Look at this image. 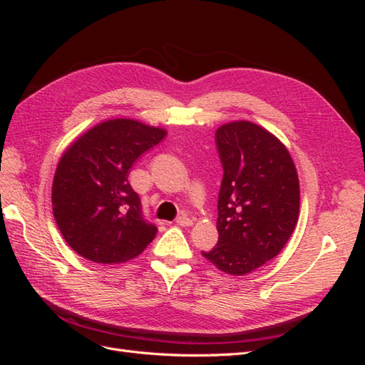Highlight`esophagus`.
<instances>
[{"label": "esophagus", "instance_id": "1", "mask_svg": "<svg viewBox=\"0 0 365 365\" xmlns=\"http://www.w3.org/2000/svg\"><path fill=\"white\" fill-rule=\"evenodd\" d=\"M192 224H193V220L187 216H180L178 219H176V225H180V227H190Z\"/></svg>", "mask_w": 365, "mask_h": 365}]
</instances>
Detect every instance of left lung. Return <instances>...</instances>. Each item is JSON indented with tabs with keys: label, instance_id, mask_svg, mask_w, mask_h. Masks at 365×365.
I'll use <instances>...</instances> for the list:
<instances>
[{
	"label": "left lung",
	"instance_id": "left-lung-1",
	"mask_svg": "<svg viewBox=\"0 0 365 365\" xmlns=\"http://www.w3.org/2000/svg\"><path fill=\"white\" fill-rule=\"evenodd\" d=\"M224 176L217 197L219 239L202 256L230 275L263 267L283 250L300 212V184L283 143L251 121L216 130Z\"/></svg>",
	"mask_w": 365,
	"mask_h": 365
}]
</instances>
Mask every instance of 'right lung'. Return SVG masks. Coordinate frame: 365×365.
I'll use <instances>...</instances> for the list:
<instances>
[{"label":"right lung","instance_id":"add662e5","mask_svg":"<svg viewBox=\"0 0 365 365\" xmlns=\"http://www.w3.org/2000/svg\"><path fill=\"white\" fill-rule=\"evenodd\" d=\"M165 130L137 120H106L63 152L53 180V215L65 242L97 263H121L143 252L157 227L143 217L128 176Z\"/></svg>","mask_w":365,"mask_h":365}]
</instances>
